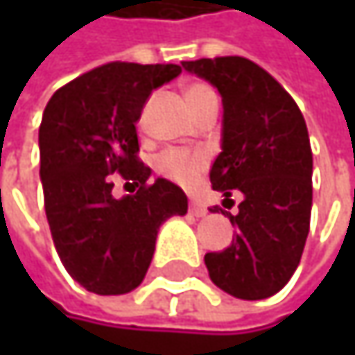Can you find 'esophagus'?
<instances>
[{
	"mask_svg": "<svg viewBox=\"0 0 355 355\" xmlns=\"http://www.w3.org/2000/svg\"><path fill=\"white\" fill-rule=\"evenodd\" d=\"M189 209H191V214L197 216V218H203V216L207 214V207H205L203 203H199V201H191V203H189Z\"/></svg>",
	"mask_w": 355,
	"mask_h": 355,
	"instance_id": "34e87169",
	"label": "esophagus"
}]
</instances>
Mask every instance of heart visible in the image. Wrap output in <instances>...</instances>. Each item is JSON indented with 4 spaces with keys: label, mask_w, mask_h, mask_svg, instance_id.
Returning <instances> with one entry per match:
<instances>
[{
    "label": "heart",
    "mask_w": 355,
    "mask_h": 355,
    "mask_svg": "<svg viewBox=\"0 0 355 355\" xmlns=\"http://www.w3.org/2000/svg\"><path fill=\"white\" fill-rule=\"evenodd\" d=\"M184 101L189 108L195 112L209 101H218L216 92L203 82H191L184 86ZM205 160L199 154H189L182 150H166L156 158V171L162 177L171 178L180 184H191L201 175Z\"/></svg>",
    "instance_id": "obj_1"
}]
</instances>
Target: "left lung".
Instances as JSON below:
<instances>
[{
    "mask_svg": "<svg viewBox=\"0 0 355 355\" xmlns=\"http://www.w3.org/2000/svg\"><path fill=\"white\" fill-rule=\"evenodd\" d=\"M218 88L224 105L222 152L209 180L226 197L239 189L232 245L205 254L211 282L241 300L277 294L294 275L311 228L313 150L294 98L245 57L182 61ZM214 214L218 205L209 207ZM224 214V211H222Z\"/></svg>",
    "mask_w": 355,
    "mask_h": 355,
    "instance_id": "obj_1",
    "label": "left lung"
}]
</instances>
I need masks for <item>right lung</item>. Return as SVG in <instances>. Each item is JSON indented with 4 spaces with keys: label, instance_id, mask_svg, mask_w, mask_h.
Here are the masks:
<instances>
[{
    "label": "right lung",
    "instance_id": "add662e5",
    "mask_svg": "<svg viewBox=\"0 0 355 355\" xmlns=\"http://www.w3.org/2000/svg\"><path fill=\"white\" fill-rule=\"evenodd\" d=\"M180 65L112 61L59 88L38 129L44 211L57 254L88 292L135 290L152 263L156 236L171 216L187 214V195L137 158L141 108L152 90L175 80ZM138 187L112 197L110 175Z\"/></svg>",
    "mask_w": 355,
    "mask_h": 355
}]
</instances>
